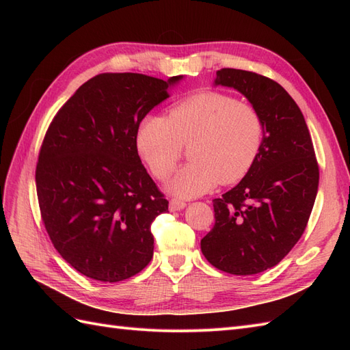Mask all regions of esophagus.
Returning <instances> with one entry per match:
<instances>
[{"instance_id": "esophagus-1", "label": "esophagus", "mask_w": 350, "mask_h": 350, "mask_svg": "<svg viewBox=\"0 0 350 350\" xmlns=\"http://www.w3.org/2000/svg\"><path fill=\"white\" fill-rule=\"evenodd\" d=\"M185 206H187V203H185V201H183V200H176V198H172L171 201H169V210H171V211H178V210H183Z\"/></svg>"}]
</instances>
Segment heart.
I'll list each match as a JSON object with an SVG mask.
<instances>
[{
	"label": "heart",
	"mask_w": 350,
	"mask_h": 350,
	"mask_svg": "<svg viewBox=\"0 0 350 350\" xmlns=\"http://www.w3.org/2000/svg\"><path fill=\"white\" fill-rule=\"evenodd\" d=\"M262 134V118L251 103L204 90L172 105L165 118L143 116L135 130V147L152 175L165 181L188 144L191 162L167 183V191L191 198L219 183L241 181L256 162Z\"/></svg>",
	"instance_id": "obj_1"
}]
</instances>
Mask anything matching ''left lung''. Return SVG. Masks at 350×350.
Returning <instances> with one entry per match:
<instances>
[{
  "instance_id": "left-lung-1",
  "label": "left lung",
  "mask_w": 350,
  "mask_h": 350,
  "mask_svg": "<svg viewBox=\"0 0 350 350\" xmlns=\"http://www.w3.org/2000/svg\"><path fill=\"white\" fill-rule=\"evenodd\" d=\"M216 84L234 88L264 124L260 153L242 181L213 200L215 225L201 251L216 269L250 276L280 262L299 241L319 189L311 134L296 102L261 74L221 68Z\"/></svg>"
}]
</instances>
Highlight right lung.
Wrapping results in <instances>:
<instances>
[{"instance_id":"1","label":"right lung","mask_w":350,"mask_h":350,"mask_svg":"<svg viewBox=\"0 0 350 350\" xmlns=\"http://www.w3.org/2000/svg\"><path fill=\"white\" fill-rule=\"evenodd\" d=\"M179 79L98 74L48 126L36 163L40 217L59 256L84 276L121 282L153 257L150 225L169 201L140 161L135 130Z\"/></svg>"}]
</instances>
